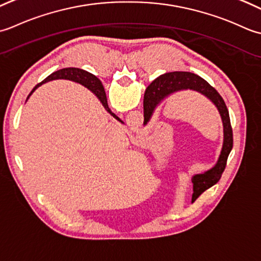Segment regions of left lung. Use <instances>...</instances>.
<instances>
[{
	"instance_id": "left-lung-1",
	"label": "left lung",
	"mask_w": 261,
	"mask_h": 261,
	"mask_svg": "<svg viewBox=\"0 0 261 261\" xmlns=\"http://www.w3.org/2000/svg\"><path fill=\"white\" fill-rule=\"evenodd\" d=\"M194 90L208 98L215 107L219 110L223 121V132H224V140H223V147L220 154L217 163L212 169L207 170L204 173L195 174L191 181H193V198L196 200L205 190L214 186L222 177L224 171L226 161L233 147V133L228 116V110L224 100L220 93L213 88L208 82H206L203 77L196 75L190 72H170L162 74L147 87L144 93V101H143V108H144V125L151 119L153 111L161 101L167 98L168 95L172 94L181 90Z\"/></svg>"
}]
</instances>
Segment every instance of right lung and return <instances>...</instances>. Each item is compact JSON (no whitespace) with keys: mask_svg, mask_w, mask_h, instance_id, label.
<instances>
[{"mask_svg":"<svg viewBox=\"0 0 261 261\" xmlns=\"http://www.w3.org/2000/svg\"><path fill=\"white\" fill-rule=\"evenodd\" d=\"M58 79H63V80H70V81H74V82H77L80 84H82L86 88H88L89 90H91V91L97 95L98 99L100 100V102L102 103V106L105 107V109L108 111V113L116 118L117 120H119L120 123H123L118 117H117L113 111L110 110V108L108 107V102H107V97H106V92H105V89L102 83H101L100 80L94 76L93 74L89 73L84 70H81V68H76V67H67V68H62V70H58L54 73H51L50 75L47 76L44 81L40 82L39 84H37V86L33 89V91H31L28 95V98L30 97L35 90L40 87L42 83H46L48 81H53V80H58ZM27 98V99H28Z\"/></svg>","mask_w":261,"mask_h":261,"instance_id":"right-lung-1","label":"right lung"}]
</instances>
